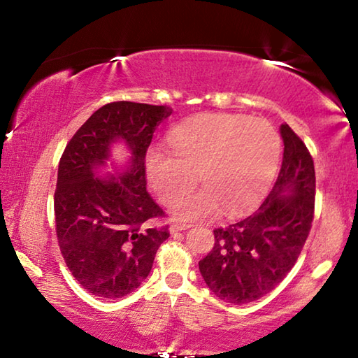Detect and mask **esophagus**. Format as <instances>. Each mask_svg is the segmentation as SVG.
I'll return each instance as SVG.
<instances>
[{
  "label": "esophagus",
  "instance_id": "34e87169",
  "mask_svg": "<svg viewBox=\"0 0 358 358\" xmlns=\"http://www.w3.org/2000/svg\"><path fill=\"white\" fill-rule=\"evenodd\" d=\"M192 224H187V223H171L169 226V232L175 234V232H180V231H186L191 227Z\"/></svg>",
  "mask_w": 358,
  "mask_h": 358
}]
</instances>
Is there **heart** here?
Here are the masks:
<instances>
[{
	"instance_id": "1",
	"label": "heart",
	"mask_w": 358,
	"mask_h": 358,
	"mask_svg": "<svg viewBox=\"0 0 358 358\" xmlns=\"http://www.w3.org/2000/svg\"><path fill=\"white\" fill-rule=\"evenodd\" d=\"M171 150L152 146L144 155V175L164 204H172L196 180L203 186L173 204V215L199 220L249 210L268 192L275 177L281 140L269 121L232 113H200L169 135Z\"/></svg>"
}]
</instances>
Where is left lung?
Returning <instances> with one entry per match:
<instances>
[{"mask_svg": "<svg viewBox=\"0 0 358 358\" xmlns=\"http://www.w3.org/2000/svg\"><path fill=\"white\" fill-rule=\"evenodd\" d=\"M285 152L272 191L252 215L214 231V248L199 262L204 283L232 305L275 289L299 258L314 218L315 171L305 143L280 126Z\"/></svg>", "mask_w": 358, "mask_h": 358, "instance_id": "obj_1", "label": "left lung"}]
</instances>
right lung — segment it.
I'll return each mask as SVG.
<instances>
[{
	"mask_svg": "<svg viewBox=\"0 0 358 358\" xmlns=\"http://www.w3.org/2000/svg\"><path fill=\"white\" fill-rule=\"evenodd\" d=\"M166 106L131 101L94 112L64 149L55 191L58 245L67 268L95 296L115 300L134 292L152 269L167 226L148 227L164 212L146 191L144 155ZM129 150L126 165L111 159L113 143ZM109 164L113 171L103 169Z\"/></svg>",
	"mask_w": 358,
	"mask_h": 358,
	"instance_id": "1",
	"label": "right lung"
}]
</instances>
